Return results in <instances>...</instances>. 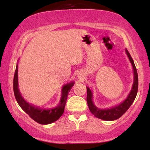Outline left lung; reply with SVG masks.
Segmentation results:
<instances>
[{
  "mask_svg": "<svg viewBox=\"0 0 150 150\" xmlns=\"http://www.w3.org/2000/svg\"><path fill=\"white\" fill-rule=\"evenodd\" d=\"M126 53L128 56L129 61H130L133 68V74H134V81H133L132 87L131 89V91L129 93L128 96L122 102L117 105L112 106L110 108H105V109H100L98 108L93 102V93L89 87L87 86V102L88 106L90 111L94 116L97 118L101 119L102 120L105 121H113L116 120L121 117L125 112L127 111V110L130 108V106L132 105V104L135 100L136 98L137 91H138V74H137V71L135 67L134 61L132 57H131L130 53L127 50L126 48Z\"/></svg>",
  "mask_w": 150,
  "mask_h": 150,
  "instance_id": "obj_1",
  "label": "left lung"
}]
</instances>
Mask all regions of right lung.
<instances>
[{"label":"right lung","mask_w":150,"mask_h":150,"mask_svg":"<svg viewBox=\"0 0 150 150\" xmlns=\"http://www.w3.org/2000/svg\"><path fill=\"white\" fill-rule=\"evenodd\" d=\"M74 85L71 82L64 85L61 89V97L58 106L51 108H42L28 103L22 98L18 89V64L17 63L13 78V92L16 101L22 109L28 114L34 121L40 124H50L60 118L64 112V108L69 92Z\"/></svg>","instance_id":"right-lung-1"}]
</instances>
